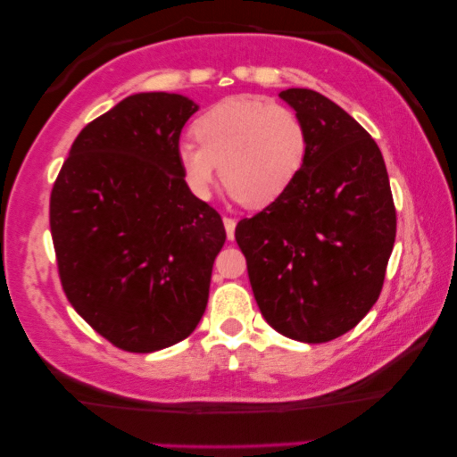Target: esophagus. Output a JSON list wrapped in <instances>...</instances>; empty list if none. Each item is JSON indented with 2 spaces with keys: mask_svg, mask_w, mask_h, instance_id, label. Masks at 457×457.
Wrapping results in <instances>:
<instances>
[{
  "mask_svg": "<svg viewBox=\"0 0 457 457\" xmlns=\"http://www.w3.org/2000/svg\"><path fill=\"white\" fill-rule=\"evenodd\" d=\"M222 222H224V228H227V237H228V241H233V239H235V227H237V220H235V218L224 216V218H222Z\"/></svg>",
  "mask_w": 457,
  "mask_h": 457,
  "instance_id": "obj_1",
  "label": "esophagus"
}]
</instances>
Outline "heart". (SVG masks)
Listing matches in <instances>:
<instances>
[{
  "label": "heart",
  "instance_id": "b5f03b06",
  "mask_svg": "<svg viewBox=\"0 0 457 457\" xmlns=\"http://www.w3.org/2000/svg\"><path fill=\"white\" fill-rule=\"evenodd\" d=\"M195 137L179 143L180 177L191 195L208 199L222 172L230 195L266 208L302 174L310 135L295 110L253 96L227 97L195 122Z\"/></svg>",
  "mask_w": 457,
  "mask_h": 457
}]
</instances>
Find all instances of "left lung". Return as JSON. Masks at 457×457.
Wrapping results in <instances>:
<instances>
[{
    "label": "left lung",
    "mask_w": 457,
    "mask_h": 457,
    "mask_svg": "<svg viewBox=\"0 0 457 457\" xmlns=\"http://www.w3.org/2000/svg\"><path fill=\"white\" fill-rule=\"evenodd\" d=\"M280 97L308 129V162L285 195L237 224L235 239L266 322L289 339L327 343L377 303L395 205L383 154L345 110L312 89Z\"/></svg>",
    "instance_id": "left-lung-1"
}]
</instances>
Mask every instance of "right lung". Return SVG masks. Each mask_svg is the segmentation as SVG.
Here are the masks:
<instances>
[{
	"label": "right lung",
	"mask_w": 457,
	"mask_h": 457,
	"mask_svg": "<svg viewBox=\"0 0 457 457\" xmlns=\"http://www.w3.org/2000/svg\"><path fill=\"white\" fill-rule=\"evenodd\" d=\"M197 104L137 93L87 124L55 179L49 227L68 302L112 345L152 353L202 320L222 218L191 195L177 147Z\"/></svg>",
	"instance_id": "add662e5"
}]
</instances>
